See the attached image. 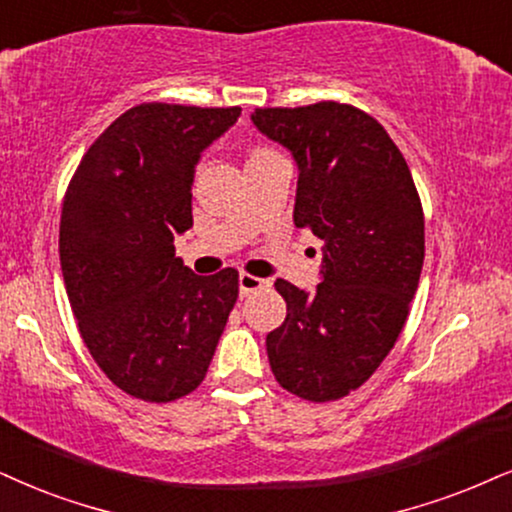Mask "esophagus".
<instances>
[{"label":"esophagus","mask_w":512,"mask_h":512,"mask_svg":"<svg viewBox=\"0 0 512 512\" xmlns=\"http://www.w3.org/2000/svg\"><path fill=\"white\" fill-rule=\"evenodd\" d=\"M264 288H269L267 278L252 276V274L238 276V290H241V297H248L250 293H255V290H264Z\"/></svg>","instance_id":"1"}]
</instances>
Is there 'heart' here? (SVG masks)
<instances>
[{"mask_svg":"<svg viewBox=\"0 0 512 512\" xmlns=\"http://www.w3.org/2000/svg\"><path fill=\"white\" fill-rule=\"evenodd\" d=\"M264 151V148H257V151L255 153H262ZM255 153H252V155H255Z\"/></svg>","mask_w":512,"mask_h":512,"instance_id":"heart-1","label":"heart"}]
</instances>
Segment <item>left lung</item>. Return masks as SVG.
Wrapping results in <instances>:
<instances>
[{
    "mask_svg": "<svg viewBox=\"0 0 512 512\" xmlns=\"http://www.w3.org/2000/svg\"><path fill=\"white\" fill-rule=\"evenodd\" d=\"M252 122L293 153L295 226L323 241L314 293L274 283L288 314L267 335L271 373L300 399H342L371 378L404 328L425 257L423 205L397 144L359 108H255Z\"/></svg>",
    "mask_w": 512,
    "mask_h": 512,
    "instance_id": "left-lung-1",
    "label": "left lung"
}]
</instances>
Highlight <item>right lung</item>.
<instances>
[{
	"label": "right lung",
	"instance_id": "right-lung-1",
	"mask_svg": "<svg viewBox=\"0 0 512 512\" xmlns=\"http://www.w3.org/2000/svg\"><path fill=\"white\" fill-rule=\"evenodd\" d=\"M241 108L141 103L89 146L61 210L58 255L77 328L132 397L165 404L203 383L238 297V271L193 274L174 236L193 226L200 153Z\"/></svg>",
	"mask_w": 512,
	"mask_h": 512
}]
</instances>
